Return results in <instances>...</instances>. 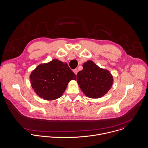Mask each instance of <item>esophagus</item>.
Returning <instances> with one entry per match:
<instances>
[{
  "label": "esophagus",
  "mask_w": 148,
  "mask_h": 148,
  "mask_svg": "<svg viewBox=\"0 0 148 148\" xmlns=\"http://www.w3.org/2000/svg\"><path fill=\"white\" fill-rule=\"evenodd\" d=\"M73 71H74V73H75V74H77V73H78V69H74V70H73Z\"/></svg>",
  "instance_id": "obj_1"
}]
</instances>
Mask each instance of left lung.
I'll return each instance as SVG.
<instances>
[{"label":"left lung","mask_w":148,"mask_h":148,"mask_svg":"<svg viewBox=\"0 0 148 148\" xmlns=\"http://www.w3.org/2000/svg\"><path fill=\"white\" fill-rule=\"evenodd\" d=\"M77 81L87 97L99 98L111 89L114 79L109 70L89 60L83 64V70L77 75Z\"/></svg>","instance_id":"left-lung-1"}]
</instances>
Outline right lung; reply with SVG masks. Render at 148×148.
Segmentation results:
<instances>
[{"label": "right lung", "mask_w": 148, "mask_h": 148, "mask_svg": "<svg viewBox=\"0 0 148 148\" xmlns=\"http://www.w3.org/2000/svg\"><path fill=\"white\" fill-rule=\"evenodd\" d=\"M31 85L35 92L47 101L60 98L69 82L76 80V75L67 64L58 59L39 64L30 75Z\"/></svg>", "instance_id": "add662e5"}]
</instances>
